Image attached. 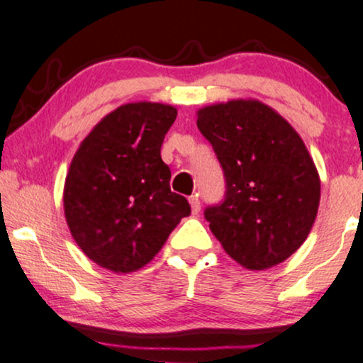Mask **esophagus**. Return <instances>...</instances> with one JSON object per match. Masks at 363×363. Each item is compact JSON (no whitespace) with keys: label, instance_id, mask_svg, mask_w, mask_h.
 I'll return each instance as SVG.
<instances>
[{"label":"esophagus","instance_id":"1","mask_svg":"<svg viewBox=\"0 0 363 363\" xmlns=\"http://www.w3.org/2000/svg\"><path fill=\"white\" fill-rule=\"evenodd\" d=\"M190 202V207H191V214H199L200 212V200H199V195H191V197L189 199Z\"/></svg>","mask_w":363,"mask_h":363}]
</instances>
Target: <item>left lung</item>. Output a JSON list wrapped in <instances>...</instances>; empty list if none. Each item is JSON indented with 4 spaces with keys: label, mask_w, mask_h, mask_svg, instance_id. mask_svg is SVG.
<instances>
[{
    "label": "left lung",
    "mask_w": 363,
    "mask_h": 363,
    "mask_svg": "<svg viewBox=\"0 0 363 363\" xmlns=\"http://www.w3.org/2000/svg\"><path fill=\"white\" fill-rule=\"evenodd\" d=\"M197 127L225 177L224 202L206 208L212 234L248 270L285 262L309 236L321 199L304 140L282 115L251 98L203 106Z\"/></svg>",
    "instance_id": "1"
}]
</instances>
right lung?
<instances>
[{
  "mask_svg": "<svg viewBox=\"0 0 363 363\" xmlns=\"http://www.w3.org/2000/svg\"><path fill=\"white\" fill-rule=\"evenodd\" d=\"M172 105L135 101L105 115L79 144L64 183V216L76 245L96 265L130 274L160 253L189 200L169 189L161 160Z\"/></svg>",
  "mask_w": 363,
  "mask_h": 363,
  "instance_id": "obj_1",
  "label": "right lung"
}]
</instances>
